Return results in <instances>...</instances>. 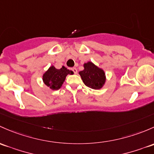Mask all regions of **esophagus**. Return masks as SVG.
Instances as JSON below:
<instances>
[{"instance_id":"1","label":"esophagus","mask_w":154,"mask_h":154,"mask_svg":"<svg viewBox=\"0 0 154 154\" xmlns=\"http://www.w3.org/2000/svg\"><path fill=\"white\" fill-rule=\"evenodd\" d=\"M72 70L73 71V72H74V74H77V69H76L75 67H74V68H72Z\"/></svg>"}]
</instances>
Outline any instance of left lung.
Returning a JSON list of instances; mask_svg holds the SVG:
<instances>
[{
	"instance_id": "8db88e82",
	"label": "left lung",
	"mask_w": 154,
	"mask_h": 154,
	"mask_svg": "<svg viewBox=\"0 0 154 154\" xmlns=\"http://www.w3.org/2000/svg\"><path fill=\"white\" fill-rule=\"evenodd\" d=\"M84 69L79 72L82 82L92 89H100L106 81V73L101 68L98 67L91 61L83 64Z\"/></svg>"
}]
</instances>
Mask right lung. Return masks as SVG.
<instances>
[{
	"label": "right lung",
	"instance_id": "right-lung-1",
	"mask_svg": "<svg viewBox=\"0 0 154 154\" xmlns=\"http://www.w3.org/2000/svg\"><path fill=\"white\" fill-rule=\"evenodd\" d=\"M73 72L63 66L57 69L54 66H50L43 74V82L51 90H57L63 85L68 74H72Z\"/></svg>",
	"mask_w": 154,
	"mask_h": 154
}]
</instances>
